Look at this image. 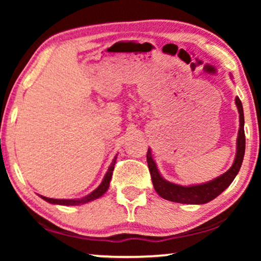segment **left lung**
<instances>
[{"label": "left lung", "instance_id": "left-lung-1", "mask_svg": "<svg viewBox=\"0 0 261 261\" xmlns=\"http://www.w3.org/2000/svg\"><path fill=\"white\" fill-rule=\"evenodd\" d=\"M235 105L239 110V117H240V128H239L238 140H237V155H235L233 165L227 172L221 174L215 179L208 181L204 184L198 185H190V187H183L171 181L164 179L162 174L159 173L158 167H156L154 160L152 158L151 148L147 151V164L149 173H151L152 183L154 187L156 194L160 197L167 199V201L176 202V203H184V204H204L213 201L217 196L226 190V189L231 184L234 178L240 171L242 160L245 155V147H246V139H245V119H244V109H242V103L240 98H235Z\"/></svg>", "mask_w": 261, "mask_h": 261}]
</instances>
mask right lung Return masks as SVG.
Returning <instances> with one entry per match:
<instances>
[{
	"label": "right lung",
	"instance_id": "1",
	"mask_svg": "<svg viewBox=\"0 0 261 261\" xmlns=\"http://www.w3.org/2000/svg\"><path fill=\"white\" fill-rule=\"evenodd\" d=\"M115 163H116V155H115V158L113 159V163L110 164L108 172L106 173V176H105V178H103L102 183L99 184L97 189H95V190L92 191L91 194H89L88 196H85V197H83V198H80V199H55V198L45 197V196H40V197L42 199H45L46 202L52 203V204H59V205H80V204H84V203H88L90 201H94V199H96V198H99L102 195L106 194L107 190H108L109 184H110V179H112V176H113L114 166H115Z\"/></svg>",
	"mask_w": 261,
	"mask_h": 261
}]
</instances>
